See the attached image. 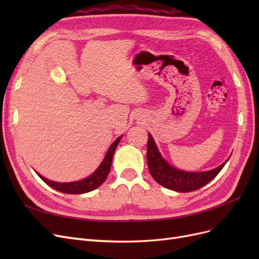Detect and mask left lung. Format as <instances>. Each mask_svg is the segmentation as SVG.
Listing matches in <instances>:
<instances>
[{"label":"left lung","instance_id":"8db88e82","mask_svg":"<svg viewBox=\"0 0 259 259\" xmlns=\"http://www.w3.org/2000/svg\"><path fill=\"white\" fill-rule=\"evenodd\" d=\"M227 161L214 169L201 171V173H191V171L177 169L174 166L169 165L162 158L152 136L148 134L147 162L149 171H150L151 176L156 183L167 188V189L178 192H190L198 190L217 176V174L225 166Z\"/></svg>","mask_w":259,"mask_h":259}]
</instances>
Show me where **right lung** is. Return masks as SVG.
I'll return each mask as SVG.
<instances>
[{"mask_svg":"<svg viewBox=\"0 0 259 259\" xmlns=\"http://www.w3.org/2000/svg\"><path fill=\"white\" fill-rule=\"evenodd\" d=\"M121 137H117L113 144L109 148V150L106 153V156L104 161L101 162L98 168L94 171V173L86 177L82 180H79V182H74V183H57V182H53V180H49L48 178H44L40 174H37L40 176V178L43 180L45 184H48L50 187L54 188L55 190L60 191L62 193H68V194H81V193H86L90 192L94 189H96L101 184H103L109 171H110L111 168V163H112V156L115 151V148L119 145Z\"/></svg>","mask_w":259,"mask_h":259,"instance_id":"obj_1","label":"right lung"}]
</instances>
